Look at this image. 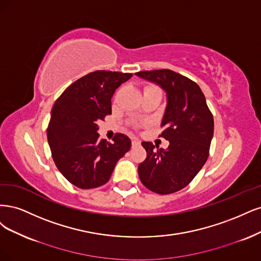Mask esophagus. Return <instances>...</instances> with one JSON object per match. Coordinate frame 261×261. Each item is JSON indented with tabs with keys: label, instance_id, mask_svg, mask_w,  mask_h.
Segmentation results:
<instances>
[{
	"label": "esophagus",
	"instance_id": "obj_1",
	"mask_svg": "<svg viewBox=\"0 0 261 261\" xmlns=\"http://www.w3.org/2000/svg\"><path fill=\"white\" fill-rule=\"evenodd\" d=\"M140 145V141L137 140V139H133L132 140V146H138Z\"/></svg>",
	"mask_w": 261,
	"mask_h": 261
}]
</instances>
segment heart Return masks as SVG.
<instances>
[{"instance_id": "b5f03b06", "label": "heart", "mask_w": 261, "mask_h": 261, "mask_svg": "<svg viewBox=\"0 0 261 261\" xmlns=\"http://www.w3.org/2000/svg\"><path fill=\"white\" fill-rule=\"evenodd\" d=\"M154 88H156V87H154V86H147V87H145L144 91H145V90H149V89H154Z\"/></svg>"}]
</instances>
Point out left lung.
I'll return each mask as SVG.
<instances>
[{"instance_id":"1","label":"left lung","mask_w":261,"mask_h":261,"mask_svg":"<svg viewBox=\"0 0 261 261\" xmlns=\"http://www.w3.org/2000/svg\"><path fill=\"white\" fill-rule=\"evenodd\" d=\"M136 74L166 91L164 131L159 137L169 141L166 149L142 142L146 158L139 165L140 180L157 194H171L186 188L205 165L214 136V116L197 83L184 75L170 69Z\"/></svg>"}]
</instances>
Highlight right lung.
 <instances>
[{"label": "right lung", "instance_id": "add662e5", "mask_svg": "<svg viewBox=\"0 0 261 261\" xmlns=\"http://www.w3.org/2000/svg\"><path fill=\"white\" fill-rule=\"evenodd\" d=\"M132 73L96 70L74 81L56 99L46 133L57 169L71 184L89 190L105 184L117 162L131 147L117 133L113 142L99 139V120L112 114V97Z\"/></svg>", "mask_w": 261, "mask_h": 261}]
</instances>
